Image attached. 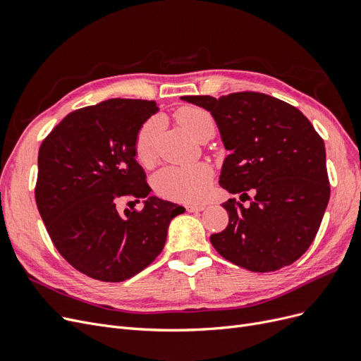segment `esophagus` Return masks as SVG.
Wrapping results in <instances>:
<instances>
[{
    "label": "esophagus",
    "mask_w": 361,
    "mask_h": 361,
    "mask_svg": "<svg viewBox=\"0 0 361 361\" xmlns=\"http://www.w3.org/2000/svg\"><path fill=\"white\" fill-rule=\"evenodd\" d=\"M203 209H204L203 204H190V206H187L188 212H200Z\"/></svg>",
    "instance_id": "obj_1"
}]
</instances>
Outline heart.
Instances as JSON below:
<instances>
[{"instance_id":"heart-1","label":"heart","mask_w":361,"mask_h":361,"mask_svg":"<svg viewBox=\"0 0 361 361\" xmlns=\"http://www.w3.org/2000/svg\"><path fill=\"white\" fill-rule=\"evenodd\" d=\"M179 123L199 141L212 138L215 122L211 113L199 106H185L178 113ZM166 126L162 116H152L140 126L135 135V158L141 166L149 167L157 161L158 141ZM214 169L209 162L173 164L161 169L155 176V190L162 197L180 203H200L211 191Z\"/></svg>"}]
</instances>
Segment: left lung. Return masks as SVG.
Masks as SVG:
<instances>
[{
	"label": "left lung",
	"instance_id": "1",
	"mask_svg": "<svg viewBox=\"0 0 361 361\" xmlns=\"http://www.w3.org/2000/svg\"><path fill=\"white\" fill-rule=\"evenodd\" d=\"M182 99L212 114L231 150L220 185L250 200L248 206L236 199L223 203L228 224L211 236L214 248L255 272L293 264L313 243L330 200L321 135L298 108L265 93Z\"/></svg>",
	"mask_w": 361,
	"mask_h": 361
}]
</instances>
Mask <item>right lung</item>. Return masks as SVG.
<instances>
[{
	"instance_id": "right-lung-1",
	"label": "right lung",
	"mask_w": 361,
	"mask_h": 361,
	"mask_svg": "<svg viewBox=\"0 0 361 361\" xmlns=\"http://www.w3.org/2000/svg\"><path fill=\"white\" fill-rule=\"evenodd\" d=\"M158 111L154 101L108 99L72 111L39 149L36 203L52 244L82 274L123 281L161 253L182 206L149 197L135 159L140 126ZM122 197L145 198L140 212L120 216Z\"/></svg>"
}]
</instances>
